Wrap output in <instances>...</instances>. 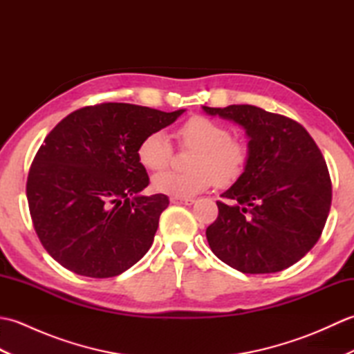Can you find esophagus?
<instances>
[{
    "label": "esophagus",
    "mask_w": 354,
    "mask_h": 354,
    "mask_svg": "<svg viewBox=\"0 0 354 354\" xmlns=\"http://www.w3.org/2000/svg\"><path fill=\"white\" fill-rule=\"evenodd\" d=\"M173 204H181V205H193L194 199H184V198H171Z\"/></svg>",
    "instance_id": "esophagus-1"
}]
</instances>
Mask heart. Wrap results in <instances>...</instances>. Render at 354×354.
Here are the masks:
<instances>
[{
	"instance_id": "1",
	"label": "heart",
	"mask_w": 354,
	"mask_h": 354,
	"mask_svg": "<svg viewBox=\"0 0 354 354\" xmlns=\"http://www.w3.org/2000/svg\"><path fill=\"white\" fill-rule=\"evenodd\" d=\"M181 145L196 149L189 173L165 170L152 178L153 190L173 198H193L209 185H228L242 175L248 150L243 142L231 138L223 124L207 117H192L179 126ZM137 158L142 167L158 171L167 167L171 160V145L165 132L153 131L140 141Z\"/></svg>"
}]
</instances>
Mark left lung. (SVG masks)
Returning <instances> with one entry per match:
<instances>
[{"instance_id": "1", "label": "left lung", "mask_w": 354, "mask_h": 354, "mask_svg": "<svg viewBox=\"0 0 354 354\" xmlns=\"http://www.w3.org/2000/svg\"><path fill=\"white\" fill-rule=\"evenodd\" d=\"M202 109L239 124L250 140L243 173L217 202L208 245L243 274L280 272L324 230L332 181L321 150L301 124L252 104Z\"/></svg>"}]
</instances>
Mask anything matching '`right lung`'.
I'll return each instance as SVG.
<instances>
[{
  "label": "right lung",
  "mask_w": 354,
  "mask_h": 354,
  "mask_svg": "<svg viewBox=\"0 0 354 354\" xmlns=\"http://www.w3.org/2000/svg\"><path fill=\"white\" fill-rule=\"evenodd\" d=\"M184 112L102 103L71 112L47 135L28 171L27 201L53 259L74 274L108 278L149 251L169 198L141 193L149 176L137 147Z\"/></svg>",
  "instance_id": "add662e5"
}]
</instances>
